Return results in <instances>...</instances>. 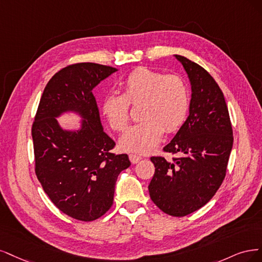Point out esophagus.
Returning <instances> with one entry per match:
<instances>
[{
    "label": "esophagus",
    "mask_w": 262,
    "mask_h": 262,
    "mask_svg": "<svg viewBox=\"0 0 262 262\" xmlns=\"http://www.w3.org/2000/svg\"><path fill=\"white\" fill-rule=\"evenodd\" d=\"M129 160H130V162L133 164H136V163H138L140 161L141 157L140 156H136V155H129Z\"/></svg>",
    "instance_id": "esophagus-1"
}]
</instances>
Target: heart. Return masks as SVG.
Listing matches in <instances>:
<instances>
[{
	"instance_id": "obj_1",
	"label": "heart",
	"mask_w": 262,
	"mask_h": 262,
	"mask_svg": "<svg viewBox=\"0 0 262 262\" xmlns=\"http://www.w3.org/2000/svg\"><path fill=\"white\" fill-rule=\"evenodd\" d=\"M123 95L111 92L101 101V113L116 132H123L129 121V103L141 102V122L126 132L120 146L129 152H150L161 139L164 128L176 130L186 119L189 97L183 79L175 75L139 67L123 82Z\"/></svg>"
}]
</instances>
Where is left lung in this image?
I'll list each match as a JSON object with an SVG mask.
<instances>
[{"label":"left lung","mask_w":262,"mask_h":262,"mask_svg":"<svg viewBox=\"0 0 262 262\" xmlns=\"http://www.w3.org/2000/svg\"><path fill=\"white\" fill-rule=\"evenodd\" d=\"M191 87L189 114L164 151L179 154L165 160L152 157L155 175L149 193L166 214L184 216L212 198L225 177L233 147V130L223 92L205 69L174 55Z\"/></svg>","instance_id":"left-lung-1"}]
</instances>
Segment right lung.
Wrapping results in <instances>:
<instances>
[{"label":"right lung","instance_id":"add662e5","mask_svg":"<svg viewBox=\"0 0 262 262\" xmlns=\"http://www.w3.org/2000/svg\"><path fill=\"white\" fill-rule=\"evenodd\" d=\"M119 70L96 63L64 67L49 80L32 125L36 174L63 213L94 221L113 205L117 176L130 165L127 155H114V140L101 124L92 90ZM66 113L81 119L78 129L57 121Z\"/></svg>","mask_w":262,"mask_h":262}]
</instances>
